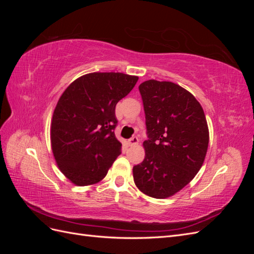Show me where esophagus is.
Instances as JSON below:
<instances>
[{"mask_svg":"<svg viewBox=\"0 0 254 254\" xmlns=\"http://www.w3.org/2000/svg\"><path fill=\"white\" fill-rule=\"evenodd\" d=\"M137 143H139V139H137L136 136H132L131 139H129V140L127 141V144H128L129 146H134V145H136Z\"/></svg>","mask_w":254,"mask_h":254,"instance_id":"esophagus-1","label":"esophagus"}]
</instances>
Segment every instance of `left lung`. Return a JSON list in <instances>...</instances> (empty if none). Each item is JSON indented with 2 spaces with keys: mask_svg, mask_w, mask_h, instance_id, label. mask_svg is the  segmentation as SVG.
Here are the masks:
<instances>
[{
  "mask_svg": "<svg viewBox=\"0 0 254 254\" xmlns=\"http://www.w3.org/2000/svg\"><path fill=\"white\" fill-rule=\"evenodd\" d=\"M149 140L145 158L133 166V180L143 194L172 197L200 170L209 146V127L195 96L172 81L149 79L139 86Z\"/></svg>",
  "mask_w": 254,
  "mask_h": 254,
  "instance_id": "obj_1",
  "label": "left lung"
}]
</instances>
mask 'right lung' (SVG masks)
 <instances>
[{"label":"right lung","mask_w":254,"mask_h":254,"mask_svg":"<svg viewBox=\"0 0 254 254\" xmlns=\"http://www.w3.org/2000/svg\"><path fill=\"white\" fill-rule=\"evenodd\" d=\"M137 79L124 73H89L59 97L51 123V146L60 172L75 186L102 181L121 155L122 144L113 131L115 106Z\"/></svg>","instance_id":"obj_1"}]
</instances>
